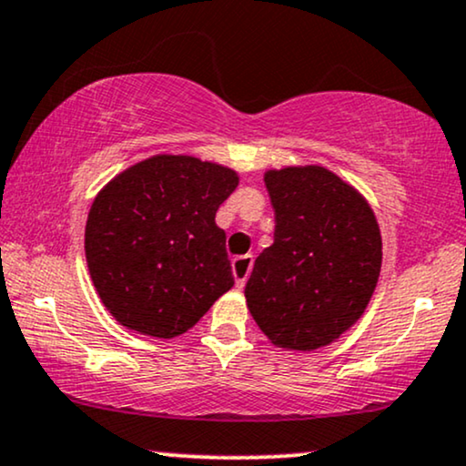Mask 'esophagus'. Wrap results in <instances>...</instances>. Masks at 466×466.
<instances>
[{
  "label": "esophagus",
  "instance_id": "1",
  "mask_svg": "<svg viewBox=\"0 0 466 466\" xmlns=\"http://www.w3.org/2000/svg\"><path fill=\"white\" fill-rule=\"evenodd\" d=\"M251 264H253V256H249V253H247V256L234 258L232 260V273H234V279H237L238 288L245 286L247 277H249V273H251Z\"/></svg>",
  "mask_w": 466,
  "mask_h": 466
}]
</instances>
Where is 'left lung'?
<instances>
[{
	"mask_svg": "<svg viewBox=\"0 0 466 466\" xmlns=\"http://www.w3.org/2000/svg\"><path fill=\"white\" fill-rule=\"evenodd\" d=\"M275 238L256 258L247 308L270 344L316 350L363 316L382 240L361 193L320 165L268 169Z\"/></svg>",
	"mask_w": 466,
	"mask_h": 466,
	"instance_id": "obj_1",
	"label": "left lung"
}]
</instances>
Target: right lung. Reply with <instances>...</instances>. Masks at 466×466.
<instances>
[{
    "mask_svg": "<svg viewBox=\"0 0 466 466\" xmlns=\"http://www.w3.org/2000/svg\"><path fill=\"white\" fill-rule=\"evenodd\" d=\"M238 174L185 155H157L117 174L94 199L86 260L109 314L131 331H189L234 286L219 206Z\"/></svg>",
    "mask_w": 466,
    "mask_h": 466,
    "instance_id": "right-lung-1",
    "label": "right lung"
}]
</instances>
